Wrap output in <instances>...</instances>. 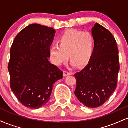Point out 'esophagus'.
<instances>
[{
	"label": "esophagus",
	"mask_w": 128,
	"mask_h": 128,
	"mask_svg": "<svg viewBox=\"0 0 128 128\" xmlns=\"http://www.w3.org/2000/svg\"><path fill=\"white\" fill-rule=\"evenodd\" d=\"M72 74L71 72H69L68 71H64V72H63V74H64V76H68V75H71V74Z\"/></svg>",
	"instance_id": "esophagus-1"
}]
</instances>
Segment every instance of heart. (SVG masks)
Returning <instances> with one entry per match:
<instances>
[{
    "label": "heart",
    "mask_w": 128,
    "mask_h": 128,
    "mask_svg": "<svg viewBox=\"0 0 128 128\" xmlns=\"http://www.w3.org/2000/svg\"><path fill=\"white\" fill-rule=\"evenodd\" d=\"M58 44L53 45L49 49L52 62L61 66L68 59L72 66L79 67L86 66L92 59L94 50L95 42L89 32L70 29L64 32L58 40Z\"/></svg>",
    "instance_id": "heart-1"
}]
</instances>
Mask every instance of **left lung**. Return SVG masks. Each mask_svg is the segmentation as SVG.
<instances>
[{"label":"left lung","mask_w":128,"mask_h":128,"mask_svg":"<svg viewBox=\"0 0 128 128\" xmlns=\"http://www.w3.org/2000/svg\"><path fill=\"white\" fill-rule=\"evenodd\" d=\"M92 35L95 42L93 55L87 66L74 74V94L85 106L94 108L102 105L115 91L120 64L117 42L112 34L96 23Z\"/></svg>","instance_id":"left-lung-1"}]
</instances>
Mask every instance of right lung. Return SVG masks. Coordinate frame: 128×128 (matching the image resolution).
<instances>
[{
	"label": "right lung",
	"mask_w": 128,
	"mask_h": 128,
	"mask_svg": "<svg viewBox=\"0 0 128 128\" xmlns=\"http://www.w3.org/2000/svg\"><path fill=\"white\" fill-rule=\"evenodd\" d=\"M55 30L32 24L16 36L10 50L8 71L10 86L22 105L32 109L45 105L54 84L63 73L48 60Z\"/></svg>",
	"instance_id": "obj_1"
}]
</instances>
